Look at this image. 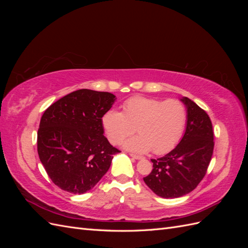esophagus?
<instances>
[{
    "label": "esophagus",
    "instance_id": "1",
    "mask_svg": "<svg viewBox=\"0 0 248 248\" xmlns=\"http://www.w3.org/2000/svg\"><path fill=\"white\" fill-rule=\"evenodd\" d=\"M130 156L132 157L133 159H137V160H140V159H142L141 156H139V155H136V154H130Z\"/></svg>",
    "mask_w": 248,
    "mask_h": 248
}]
</instances>
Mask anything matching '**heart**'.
<instances>
[{"instance_id":"b5f03b06","label":"heart","mask_w":248,"mask_h":248,"mask_svg":"<svg viewBox=\"0 0 248 248\" xmlns=\"http://www.w3.org/2000/svg\"><path fill=\"white\" fill-rule=\"evenodd\" d=\"M187 120L184 104L176 99L161 100L136 96L126 100L123 112L109 109L102 117V126L111 144L117 145L136 131L139 136L123 142L129 151L166 154L181 140Z\"/></svg>"}]
</instances>
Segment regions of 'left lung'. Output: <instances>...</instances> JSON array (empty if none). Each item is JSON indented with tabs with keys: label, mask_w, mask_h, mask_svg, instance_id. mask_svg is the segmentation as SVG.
I'll use <instances>...</instances> for the list:
<instances>
[{
	"label": "left lung",
	"mask_w": 248,
	"mask_h": 248,
	"mask_svg": "<svg viewBox=\"0 0 248 248\" xmlns=\"http://www.w3.org/2000/svg\"><path fill=\"white\" fill-rule=\"evenodd\" d=\"M185 133L177 147L160 158L151 159L153 170L144 178L158 197L176 199L192 191L205 177L214 148L212 123L207 112L187 97Z\"/></svg>",
	"instance_id": "1"
}]
</instances>
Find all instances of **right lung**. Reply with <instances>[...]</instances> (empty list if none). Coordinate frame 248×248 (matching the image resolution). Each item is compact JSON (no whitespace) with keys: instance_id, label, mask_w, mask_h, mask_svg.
Masks as SVG:
<instances>
[{"instance_id":"add662e5","label":"right lung","mask_w":248,"mask_h":248,"mask_svg":"<svg viewBox=\"0 0 248 248\" xmlns=\"http://www.w3.org/2000/svg\"><path fill=\"white\" fill-rule=\"evenodd\" d=\"M116 96L80 89L62 97L44 111L37 133V150L48 177L73 194L92 189L119 153L103 136L102 117Z\"/></svg>"}]
</instances>
